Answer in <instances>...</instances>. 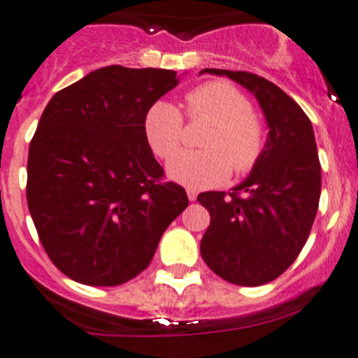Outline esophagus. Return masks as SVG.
Segmentation results:
<instances>
[{
  "label": "esophagus",
  "instance_id": "1",
  "mask_svg": "<svg viewBox=\"0 0 358 358\" xmlns=\"http://www.w3.org/2000/svg\"><path fill=\"white\" fill-rule=\"evenodd\" d=\"M187 196H189L190 201L197 199V190L196 189H187Z\"/></svg>",
  "mask_w": 358,
  "mask_h": 358
}]
</instances>
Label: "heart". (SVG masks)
I'll return each mask as SVG.
<instances>
[{
  "mask_svg": "<svg viewBox=\"0 0 358 358\" xmlns=\"http://www.w3.org/2000/svg\"><path fill=\"white\" fill-rule=\"evenodd\" d=\"M185 115L208 121L199 145L202 150L178 154L168 164L173 180L183 185L215 187L234 171L248 175L265 154L266 129L239 88L227 81H209L185 95ZM147 142L157 157L171 159L183 140L182 112L168 102H156L145 114Z\"/></svg>",
  "mask_w": 358,
  "mask_h": 358,
  "instance_id": "1",
  "label": "heart"
}]
</instances>
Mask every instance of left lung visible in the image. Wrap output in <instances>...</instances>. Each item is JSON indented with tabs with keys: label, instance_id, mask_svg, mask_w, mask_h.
Instances as JSON below:
<instances>
[{
	"label": "left lung",
	"instance_id": "1",
	"mask_svg": "<svg viewBox=\"0 0 358 358\" xmlns=\"http://www.w3.org/2000/svg\"><path fill=\"white\" fill-rule=\"evenodd\" d=\"M248 88L268 124L265 154L232 192L197 196L211 216L201 241L206 265L237 286H262L292 265L312 230L320 199V161L312 122L268 79L204 69Z\"/></svg>",
	"mask_w": 358,
	"mask_h": 358
}]
</instances>
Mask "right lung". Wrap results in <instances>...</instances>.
I'll return each instance as SVG.
<instances>
[{
	"instance_id": "add662e5",
	"label": "right lung",
	"mask_w": 358,
	"mask_h": 358,
	"mask_svg": "<svg viewBox=\"0 0 358 358\" xmlns=\"http://www.w3.org/2000/svg\"><path fill=\"white\" fill-rule=\"evenodd\" d=\"M175 71L109 66L53 95L29 145L27 206L53 265L88 286H119L149 266L189 206L147 142L145 114Z\"/></svg>"
}]
</instances>
